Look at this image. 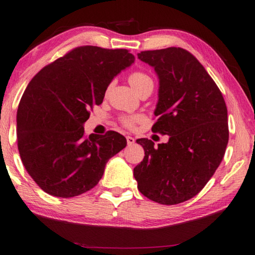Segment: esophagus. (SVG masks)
<instances>
[{
  "label": "esophagus",
  "mask_w": 255,
  "mask_h": 255,
  "mask_svg": "<svg viewBox=\"0 0 255 255\" xmlns=\"http://www.w3.org/2000/svg\"><path fill=\"white\" fill-rule=\"evenodd\" d=\"M127 142H128V146H131V145H133L135 143V139L132 136H127Z\"/></svg>",
  "instance_id": "34e87169"
}]
</instances>
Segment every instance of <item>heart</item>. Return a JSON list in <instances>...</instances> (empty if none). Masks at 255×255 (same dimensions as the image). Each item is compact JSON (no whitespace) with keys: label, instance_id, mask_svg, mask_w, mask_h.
Instances as JSON below:
<instances>
[{"label":"heart","instance_id":"heart-1","mask_svg":"<svg viewBox=\"0 0 255 255\" xmlns=\"http://www.w3.org/2000/svg\"><path fill=\"white\" fill-rule=\"evenodd\" d=\"M152 81V79L147 76L143 74V72H134L131 76H129V84L134 88V90H136L139 86H142L145 82H149ZM141 120V117H132V118H128L124 119L123 123L126 124V127L128 128H132L133 124L135 122H138Z\"/></svg>","mask_w":255,"mask_h":255}]
</instances>
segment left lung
<instances>
[{
	"label": "left lung",
	"mask_w": 255,
	"mask_h": 255,
	"mask_svg": "<svg viewBox=\"0 0 255 255\" xmlns=\"http://www.w3.org/2000/svg\"><path fill=\"white\" fill-rule=\"evenodd\" d=\"M139 60L158 78L152 129L168 135L158 144L139 138L145 156L134 168L137 188L148 199L176 205L204 188L225 155L229 129L225 99L200 62L183 48L147 50Z\"/></svg>",
	"instance_id": "obj_1"
}]
</instances>
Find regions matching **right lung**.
<instances>
[{
	"label": "right lung",
	"instance_id": "1",
	"mask_svg": "<svg viewBox=\"0 0 255 255\" xmlns=\"http://www.w3.org/2000/svg\"><path fill=\"white\" fill-rule=\"evenodd\" d=\"M135 58L127 49L82 46L44 67L26 88L17 110L23 165L45 193L70 198L93 188L108 160L127 146L109 131L85 136L88 109L101 105L113 78Z\"/></svg>",
	"mask_w": 255,
	"mask_h": 255
}]
</instances>
